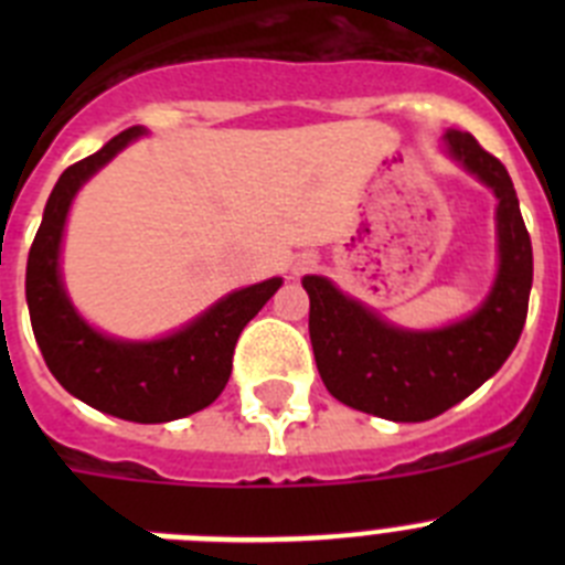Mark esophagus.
I'll return each instance as SVG.
<instances>
[{
	"label": "esophagus",
	"instance_id": "1",
	"mask_svg": "<svg viewBox=\"0 0 565 565\" xmlns=\"http://www.w3.org/2000/svg\"><path fill=\"white\" fill-rule=\"evenodd\" d=\"M311 266H313V257H308V254H306V257H299L297 263H294V274L308 271V268H311Z\"/></svg>",
	"mask_w": 565,
	"mask_h": 565
}]
</instances>
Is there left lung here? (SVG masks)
Listing matches in <instances>:
<instances>
[{"label":"left lung","instance_id":"8db88e82","mask_svg":"<svg viewBox=\"0 0 565 565\" xmlns=\"http://www.w3.org/2000/svg\"><path fill=\"white\" fill-rule=\"evenodd\" d=\"M444 152L498 198V274L476 311L444 328L411 331L342 294L328 277H302L313 359L328 393L391 422H427L476 393L515 351L526 322L532 239L512 178L469 132L450 129Z\"/></svg>","mask_w":565,"mask_h":565}]
</instances>
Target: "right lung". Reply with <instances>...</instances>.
I'll return each instance as SVG.
<instances>
[{
  "mask_svg": "<svg viewBox=\"0 0 565 565\" xmlns=\"http://www.w3.org/2000/svg\"><path fill=\"white\" fill-rule=\"evenodd\" d=\"M141 135H147L143 127L124 129L96 154L64 169L30 246L24 297L39 351L70 396L124 422L161 424L192 416L221 396L232 376L239 331L277 294L282 277L226 294L161 339L132 342L89 326L64 288L58 263L64 226L78 189Z\"/></svg>",
  "mask_w": 565,
  "mask_h": 565,
  "instance_id": "right-lung-1",
  "label": "right lung"
}]
</instances>
